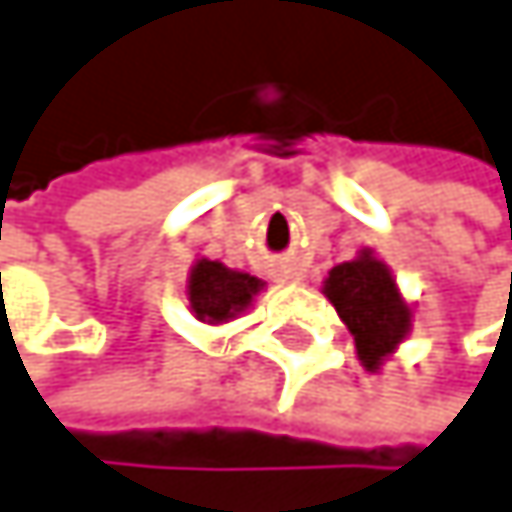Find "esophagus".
Masks as SVG:
<instances>
[{
	"instance_id": "esophagus-1",
	"label": "esophagus",
	"mask_w": 512,
	"mask_h": 512,
	"mask_svg": "<svg viewBox=\"0 0 512 512\" xmlns=\"http://www.w3.org/2000/svg\"><path fill=\"white\" fill-rule=\"evenodd\" d=\"M279 279H282V282H301V273L294 270L291 264H282V267H279Z\"/></svg>"
}]
</instances>
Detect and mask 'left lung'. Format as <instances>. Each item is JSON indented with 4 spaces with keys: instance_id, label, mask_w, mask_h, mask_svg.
<instances>
[{
    "instance_id": "obj_1",
    "label": "left lung",
    "mask_w": 512,
    "mask_h": 512,
    "mask_svg": "<svg viewBox=\"0 0 512 512\" xmlns=\"http://www.w3.org/2000/svg\"><path fill=\"white\" fill-rule=\"evenodd\" d=\"M322 294L350 328L359 362L368 371H381L408 338L415 319V307L399 291L393 270L375 248H359L353 261L328 270Z\"/></svg>"
}]
</instances>
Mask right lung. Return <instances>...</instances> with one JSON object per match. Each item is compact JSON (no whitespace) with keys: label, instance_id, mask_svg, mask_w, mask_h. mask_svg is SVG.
<instances>
[{"label":"right lung","instance_id":"right-lung-1","mask_svg":"<svg viewBox=\"0 0 512 512\" xmlns=\"http://www.w3.org/2000/svg\"><path fill=\"white\" fill-rule=\"evenodd\" d=\"M267 288L264 279L245 270H233L221 261L196 258L187 273V304L190 313L205 325H224L251 310L254 298Z\"/></svg>","mask_w":512,"mask_h":512}]
</instances>
